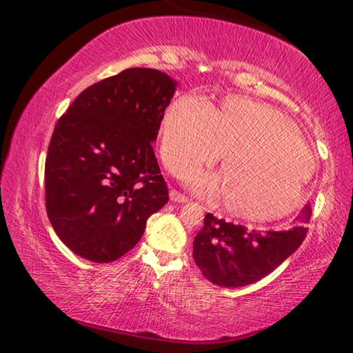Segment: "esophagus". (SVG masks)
Returning a JSON list of instances; mask_svg holds the SVG:
<instances>
[{
    "instance_id": "esophagus-1",
    "label": "esophagus",
    "mask_w": 353,
    "mask_h": 353,
    "mask_svg": "<svg viewBox=\"0 0 353 353\" xmlns=\"http://www.w3.org/2000/svg\"><path fill=\"white\" fill-rule=\"evenodd\" d=\"M170 199H171L172 202H181V204H183V202H188V201H190V199L187 198V196L182 194L181 191H177V190H171V191H170Z\"/></svg>"
}]
</instances>
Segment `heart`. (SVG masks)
<instances>
[{"mask_svg":"<svg viewBox=\"0 0 353 353\" xmlns=\"http://www.w3.org/2000/svg\"><path fill=\"white\" fill-rule=\"evenodd\" d=\"M160 155L174 174L191 169L185 181L198 193H223L235 216L268 223L294 210L312 179L314 159L294 123L266 104L227 97L210 110L190 94L166 107L160 124ZM224 152L223 176L194 168Z\"/></svg>","mask_w":353,"mask_h":353,"instance_id":"1","label":"heart"}]
</instances>
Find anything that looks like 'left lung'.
I'll list each match as a JSON object with an SVG mask.
<instances>
[{
  "mask_svg": "<svg viewBox=\"0 0 353 353\" xmlns=\"http://www.w3.org/2000/svg\"><path fill=\"white\" fill-rule=\"evenodd\" d=\"M312 207L307 204L297 216L308 223ZM307 236L303 225L288 230H248L207 213L204 225L193 241V259L207 280L225 288H240L259 282L288 259Z\"/></svg>",
  "mask_w": 353,
  "mask_h": 353,
  "instance_id": "8db88e82",
  "label": "left lung"
}]
</instances>
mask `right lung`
<instances>
[{
    "instance_id": "add662e5",
    "label": "right lung",
    "mask_w": 353,
    "mask_h": 353,
    "mask_svg": "<svg viewBox=\"0 0 353 353\" xmlns=\"http://www.w3.org/2000/svg\"><path fill=\"white\" fill-rule=\"evenodd\" d=\"M176 85L159 70L128 68L85 88L59 118L45 162L46 212L76 255L118 260L168 202L152 141Z\"/></svg>"
}]
</instances>
